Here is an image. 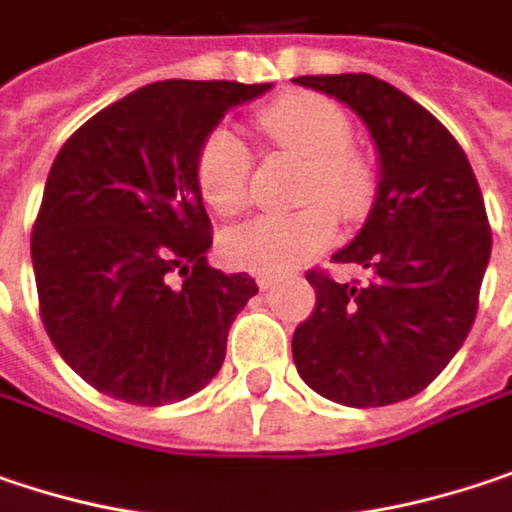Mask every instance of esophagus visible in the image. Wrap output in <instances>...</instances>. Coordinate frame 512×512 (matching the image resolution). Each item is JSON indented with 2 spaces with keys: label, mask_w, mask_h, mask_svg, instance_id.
Masks as SVG:
<instances>
[{
  "label": "esophagus",
  "mask_w": 512,
  "mask_h": 512,
  "mask_svg": "<svg viewBox=\"0 0 512 512\" xmlns=\"http://www.w3.org/2000/svg\"><path fill=\"white\" fill-rule=\"evenodd\" d=\"M276 274H268V271H262V274H256V285L262 288V291H268V288H274Z\"/></svg>",
  "instance_id": "esophagus-1"
}]
</instances>
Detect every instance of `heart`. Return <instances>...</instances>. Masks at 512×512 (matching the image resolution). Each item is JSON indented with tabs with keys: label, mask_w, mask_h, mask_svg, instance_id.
I'll list each match as a JSON object with an SVG mask.
<instances>
[{
	"label": "heart",
	"mask_w": 512,
	"mask_h": 512,
	"mask_svg": "<svg viewBox=\"0 0 512 512\" xmlns=\"http://www.w3.org/2000/svg\"><path fill=\"white\" fill-rule=\"evenodd\" d=\"M256 122L274 142L311 160L306 180L311 203L294 212L256 215L227 230L221 241L233 265L274 274L309 259L335 238V208L347 218L367 215L376 195V177L370 163L349 148L352 125L347 113L323 95H282L259 110ZM250 168L253 154L241 133L227 125L209 130L195 163L203 201L221 215L238 212L250 195Z\"/></svg>",
	"instance_id": "1"
}]
</instances>
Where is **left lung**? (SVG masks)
Returning a JSON list of instances; mask_svg holds the SVG:
<instances>
[{"instance_id": "8db88e82", "label": "left lung", "mask_w": 512, "mask_h": 512, "mask_svg": "<svg viewBox=\"0 0 512 512\" xmlns=\"http://www.w3.org/2000/svg\"><path fill=\"white\" fill-rule=\"evenodd\" d=\"M294 84L347 104L370 130L379 189L358 236L332 259L370 279L311 271L317 306L294 332L303 382L347 408L417 396L463 347L493 250L487 209L455 136L405 92L367 72Z\"/></svg>"}]
</instances>
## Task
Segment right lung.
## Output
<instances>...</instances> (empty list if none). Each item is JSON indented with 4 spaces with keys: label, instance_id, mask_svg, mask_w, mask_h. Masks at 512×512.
<instances>
[{
    "label": "right lung",
    "instance_id": "right-lung-1",
    "mask_svg": "<svg viewBox=\"0 0 512 512\" xmlns=\"http://www.w3.org/2000/svg\"><path fill=\"white\" fill-rule=\"evenodd\" d=\"M268 90L157 81L95 113L60 148L31 262L43 326L95 390L168 405L218 376L230 326L259 288L253 276L209 268L195 163L227 110Z\"/></svg>",
    "mask_w": 512,
    "mask_h": 512
}]
</instances>
